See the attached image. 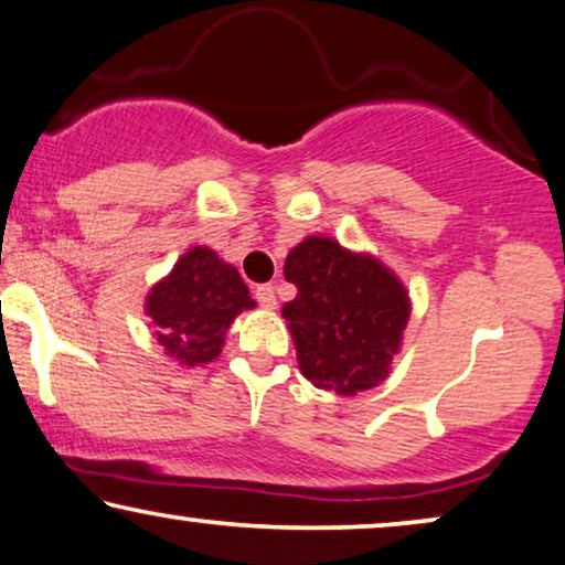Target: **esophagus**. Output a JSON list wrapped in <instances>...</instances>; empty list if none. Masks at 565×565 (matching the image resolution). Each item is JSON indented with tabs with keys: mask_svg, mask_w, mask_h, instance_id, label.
<instances>
[{
	"mask_svg": "<svg viewBox=\"0 0 565 565\" xmlns=\"http://www.w3.org/2000/svg\"><path fill=\"white\" fill-rule=\"evenodd\" d=\"M254 296H257V300H259V306H262V308H275V306H277V296H275V288H273V285H259V288H257V292H254Z\"/></svg>",
	"mask_w": 565,
	"mask_h": 565,
	"instance_id": "esophagus-1",
	"label": "esophagus"
}]
</instances>
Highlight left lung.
Masks as SVG:
<instances>
[{"mask_svg":"<svg viewBox=\"0 0 565 565\" xmlns=\"http://www.w3.org/2000/svg\"><path fill=\"white\" fill-rule=\"evenodd\" d=\"M282 273L298 288L282 316L300 373L339 396L381 385L412 316L401 277L370 252H352L321 234L292 246Z\"/></svg>","mask_w":565,"mask_h":565,"instance_id":"8db88e82","label":"left lung"}]
</instances>
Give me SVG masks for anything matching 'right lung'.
I'll return each mask as SVG.
<instances>
[{"mask_svg": "<svg viewBox=\"0 0 565 565\" xmlns=\"http://www.w3.org/2000/svg\"><path fill=\"white\" fill-rule=\"evenodd\" d=\"M242 275L211 246H190L169 275L151 285L143 313L161 352L182 367H203L218 358L226 331L242 311H252Z\"/></svg>", "mask_w": 565, "mask_h": 565, "instance_id": "1", "label": "right lung"}]
</instances>
